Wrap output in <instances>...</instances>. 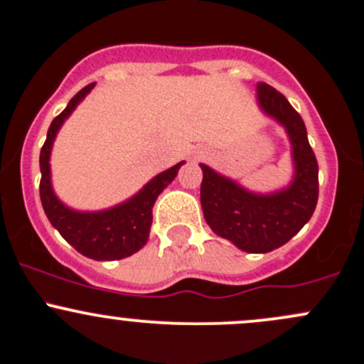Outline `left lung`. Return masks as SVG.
Wrapping results in <instances>:
<instances>
[{
	"instance_id": "obj_1",
	"label": "left lung",
	"mask_w": 364,
	"mask_h": 364,
	"mask_svg": "<svg viewBox=\"0 0 364 364\" xmlns=\"http://www.w3.org/2000/svg\"><path fill=\"white\" fill-rule=\"evenodd\" d=\"M256 105L288 134L291 181L281 190L259 193L200 164V204L216 235L246 252H269L284 246L311 220L319 197V167L304 120L281 92L269 83H258Z\"/></svg>"
}]
</instances>
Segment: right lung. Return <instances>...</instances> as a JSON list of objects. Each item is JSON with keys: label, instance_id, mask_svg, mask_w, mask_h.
<instances>
[{"label": "right lung", "instance_id": "add662e5", "mask_svg": "<svg viewBox=\"0 0 364 364\" xmlns=\"http://www.w3.org/2000/svg\"><path fill=\"white\" fill-rule=\"evenodd\" d=\"M95 83H90L82 89L75 97L68 102L66 109L53 118L48 127L47 141L40 153V197L45 214L52 227L55 228L76 251L83 256L97 262H112L134 255L144 247L148 242L151 228V209L156 197L169 186L172 179L178 176V171L185 164V160L167 171L160 172L151 178L143 188L134 193L131 198L113 205V208L101 209V211H78L64 204L52 186L50 155L53 141L57 132L60 131L64 122L75 112L76 106L90 94Z\"/></svg>", "mask_w": 364, "mask_h": 364}]
</instances>
